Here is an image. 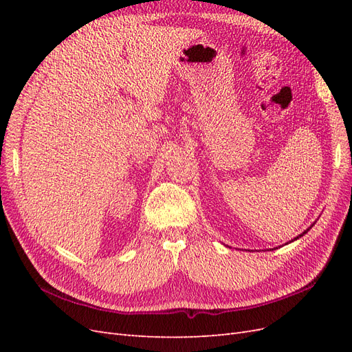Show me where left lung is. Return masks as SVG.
<instances>
[{
	"label": "left lung",
	"mask_w": 352,
	"mask_h": 352,
	"mask_svg": "<svg viewBox=\"0 0 352 352\" xmlns=\"http://www.w3.org/2000/svg\"><path fill=\"white\" fill-rule=\"evenodd\" d=\"M313 225H314V223H313ZM313 225H311V226H310V228H308V229H307V230H304V232H302V233H301V235H298V236H296V238H294V239H292V241H289V242H294V241H296V239H300V238H301V236H304V235H305V233H307V232H308V230H310V229H311V228H313Z\"/></svg>",
	"instance_id": "1"
}]
</instances>
